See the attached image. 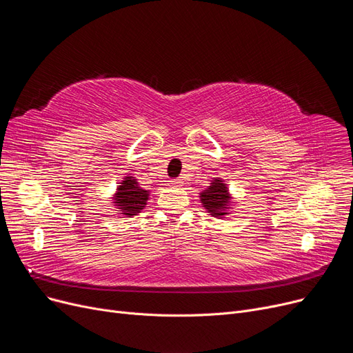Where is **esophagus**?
Masks as SVG:
<instances>
[{"label":"esophagus","mask_w":353,"mask_h":353,"mask_svg":"<svg viewBox=\"0 0 353 353\" xmlns=\"http://www.w3.org/2000/svg\"><path fill=\"white\" fill-rule=\"evenodd\" d=\"M168 186H170V188H180V186H181V180H179V179L170 180V181H168Z\"/></svg>","instance_id":"34e87169"}]
</instances>
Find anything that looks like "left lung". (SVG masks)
I'll list each match as a JSON object with an SVG mask.
<instances>
[{
    "mask_svg": "<svg viewBox=\"0 0 353 353\" xmlns=\"http://www.w3.org/2000/svg\"><path fill=\"white\" fill-rule=\"evenodd\" d=\"M201 202L205 210L215 218L225 216L230 212L231 206V194L223 179L214 177L211 186L201 193Z\"/></svg>",
    "mask_w": 353,
    "mask_h": 353,
    "instance_id": "obj_1",
    "label": "left lung"
}]
</instances>
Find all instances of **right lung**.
Here are the masks:
<instances>
[{
	"instance_id": "obj_1",
	"label": "right lung",
	"mask_w": 353,
	"mask_h": 353,
	"mask_svg": "<svg viewBox=\"0 0 353 353\" xmlns=\"http://www.w3.org/2000/svg\"><path fill=\"white\" fill-rule=\"evenodd\" d=\"M148 198L150 190L139 188L135 177L126 176L122 180L119 188L116 189L113 203L117 210H121L119 214L126 216H134L145 208Z\"/></svg>"
}]
</instances>
